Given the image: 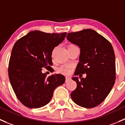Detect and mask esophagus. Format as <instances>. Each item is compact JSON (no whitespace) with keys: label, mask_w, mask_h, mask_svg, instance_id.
<instances>
[{"label":"esophagus","mask_w":125,"mask_h":125,"mask_svg":"<svg viewBox=\"0 0 125 125\" xmlns=\"http://www.w3.org/2000/svg\"><path fill=\"white\" fill-rule=\"evenodd\" d=\"M69 79H70V77H66V81H68Z\"/></svg>","instance_id":"esophagus-1"}]
</instances>
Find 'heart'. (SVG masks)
<instances>
[{"instance_id": "heart-1", "label": "heart", "mask_w": 125, "mask_h": 125, "mask_svg": "<svg viewBox=\"0 0 125 125\" xmlns=\"http://www.w3.org/2000/svg\"><path fill=\"white\" fill-rule=\"evenodd\" d=\"M58 72L59 73H63V74H69V69L68 68H65V67H60V68L58 69Z\"/></svg>"}]
</instances>
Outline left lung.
I'll list each match as a JSON object with an SVG mask.
<instances>
[{"label": "left lung", "mask_w": 125, "mask_h": 125, "mask_svg": "<svg viewBox=\"0 0 125 125\" xmlns=\"http://www.w3.org/2000/svg\"><path fill=\"white\" fill-rule=\"evenodd\" d=\"M67 39L80 48L79 63L75 75L86 73V78H72L77 88L72 99L81 107L91 108L105 100L115 80V55L111 43L92 29L68 33Z\"/></svg>", "instance_id": "left-lung-1"}]
</instances>
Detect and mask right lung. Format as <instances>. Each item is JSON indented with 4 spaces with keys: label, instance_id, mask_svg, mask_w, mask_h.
<instances>
[{
    "label": "right lung",
    "instance_id": "obj_1",
    "mask_svg": "<svg viewBox=\"0 0 125 125\" xmlns=\"http://www.w3.org/2000/svg\"><path fill=\"white\" fill-rule=\"evenodd\" d=\"M66 35V32L31 31L14 44L9 62V78L15 95L26 107L38 108L47 105L55 89L65 83L63 75L46 77L42 68L52 69V50Z\"/></svg>",
    "mask_w": 125,
    "mask_h": 125
}]
</instances>
